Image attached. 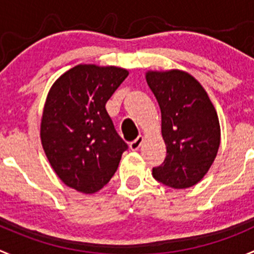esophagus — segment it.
<instances>
[{
    "label": "esophagus",
    "instance_id": "1",
    "mask_svg": "<svg viewBox=\"0 0 254 254\" xmlns=\"http://www.w3.org/2000/svg\"><path fill=\"white\" fill-rule=\"evenodd\" d=\"M142 141H144V137L142 136H137L136 139L134 140V141L130 142V150H132V151H136V150H139V147L141 146Z\"/></svg>",
    "mask_w": 254,
    "mask_h": 254
}]
</instances>
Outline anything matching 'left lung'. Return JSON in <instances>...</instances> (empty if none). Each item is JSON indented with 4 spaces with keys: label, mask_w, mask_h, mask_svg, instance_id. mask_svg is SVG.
<instances>
[{
    "label": "left lung",
    "mask_w": 254,
    "mask_h": 254,
    "mask_svg": "<svg viewBox=\"0 0 254 254\" xmlns=\"http://www.w3.org/2000/svg\"><path fill=\"white\" fill-rule=\"evenodd\" d=\"M146 82L161 110L166 145V157L152 169V176L172 189L193 186L207 174L220 147L215 107L202 85L182 70H150Z\"/></svg>",
    "instance_id": "1"
}]
</instances>
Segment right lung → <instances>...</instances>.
I'll list each match as a JSON object with an SVG mask.
<instances>
[{
  "label": "right lung",
  "mask_w": 254,
  "mask_h": 254,
  "mask_svg": "<svg viewBox=\"0 0 254 254\" xmlns=\"http://www.w3.org/2000/svg\"><path fill=\"white\" fill-rule=\"evenodd\" d=\"M127 75L124 68L79 64L62 74L47 95L42 146L59 179L79 192L103 189L127 149L105 109Z\"/></svg>",
  "instance_id": "right-lung-1"
}]
</instances>
